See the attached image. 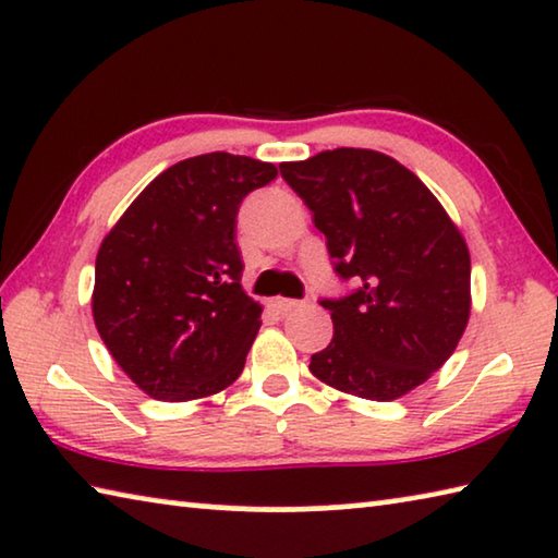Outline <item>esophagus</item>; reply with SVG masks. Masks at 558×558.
<instances>
[{"mask_svg":"<svg viewBox=\"0 0 558 558\" xmlns=\"http://www.w3.org/2000/svg\"><path fill=\"white\" fill-rule=\"evenodd\" d=\"M270 307L278 315H288V313H293L295 307H300V303H298V300H290V298H272L270 300Z\"/></svg>","mask_w":558,"mask_h":558,"instance_id":"1","label":"esophagus"}]
</instances>
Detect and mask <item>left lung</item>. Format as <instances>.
<instances>
[{"label":"left lung","instance_id":"8db88e82","mask_svg":"<svg viewBox=\"0 0 558 558\" xmlns=\"http://www.w3.org/2000/svg\"><path fill=\"white\" fill-rule=\"evenodd\" d=\"M325 235L335 272L357 290L320 300L332 342L311 373L335 390L390 402L427 383L462 340L472 311L470 251L410 168L369 148L280 163Z\"/></svg>","mask_w":558,"mask_h":558}]
</instances>
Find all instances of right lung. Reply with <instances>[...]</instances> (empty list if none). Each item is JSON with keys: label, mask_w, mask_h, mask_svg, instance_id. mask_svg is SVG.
Here are the masks:
<instances>
[{"label": "right lung", "mask_w": 558, "mask_h": 558, "mask_svg": "<svg viewBox=\"0 0 558 558\" xmlns=\"http://www.w3.org/2000/svg\"><path fill=\"white\" fill-rule=\"evenodd\" d=\"M272 163L226 151L185 158L146 185L96 255L94 323L154 400L216 395L243 373L263 307L241 286L235 216Z\"/></svg>", "instance_id": "obj_1"}]
</instances>
